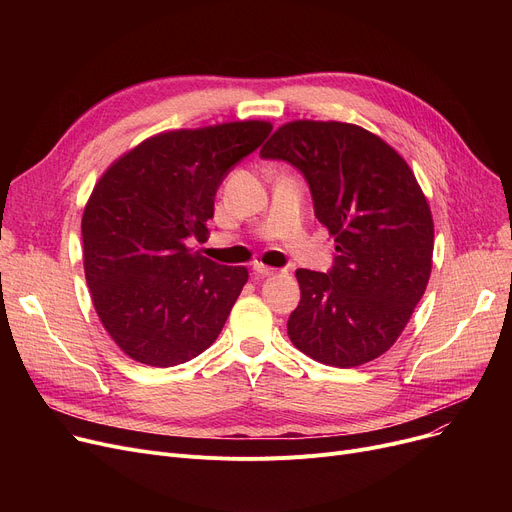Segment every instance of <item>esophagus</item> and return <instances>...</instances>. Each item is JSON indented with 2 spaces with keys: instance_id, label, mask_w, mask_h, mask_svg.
<instances>
[{
  "instance_id": "esophagus-1",
  "label": "esophagus",
  "mask_w": 512,
  "mask_h": 512,
  "mask_svg": "<svg viewBox=\"0 0 512 512\" xmlns=\"http://www.w3.org/2000/svg\"><path fill=\"white\" fill-rule=\"evenodd\" d=\"M253 274L257 276V278H267V276H274L276 274V270L274 267H270V265H263V263H253Z\"/></svg>"
}]
</instances>
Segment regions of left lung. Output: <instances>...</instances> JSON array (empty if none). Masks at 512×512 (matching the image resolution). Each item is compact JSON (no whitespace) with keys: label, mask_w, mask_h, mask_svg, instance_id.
Returning a JSON list of instances; mask_svg holds the SVG:
<instances>
[{"label":"left lung","mask_w":512,"mask_h":512,"mask_svg":"<svg viewBox=\"0 0 512 512\" xmlns=\"http://www.w3.org/2000/svg\"><path fill=\"white\" fill-rule=\"evenodd\" d=\"M261 157L305 176L338 253L328 274L297 270L292 344L342 369L378 359L409 324L432 274L434 220L413 170L373 132L332 120L280 126Z\"/></svg>","instance_id":"8db88e82"}]
</instances>
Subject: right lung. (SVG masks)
I'll return each mask as SVG.
<instances>
[{
  "mask_svg": "<svg viewBox=\"0 0 512 512\" xmlns=\"http://www.w3.org/2000/svg\"><path fill=\"white\" fill-rule=\"evenodd\" d=\"M270 132L261 120L161 132L95 184L83 213L85 278L103 328L130 359L174 367L222 332L249 272L191 242L207 238L222 180Z\"/></svg>",
  "mask_w": 512,
  "mask_h": 512,
  "instance_id": "obj_1",
  "label": "right lung"
}]
</instances>
